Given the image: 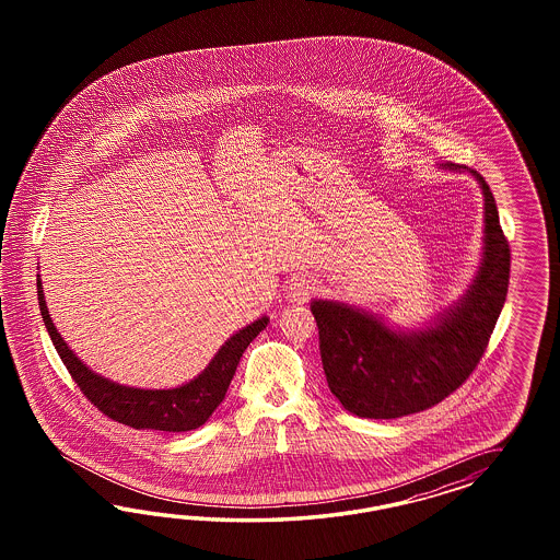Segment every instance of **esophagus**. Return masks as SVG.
<instances>
[{
    "mask_svg": "<svg viewBox=\"0 0 560 560\" xmlns=\"http://www.w3.org/2000/svg\"><path fill=\"white\" fill-rule=\"evenodd\" d=\"M318 291V283L312 279V277H305L300 275L291 281L289 285V298L295 302V304H305L314 293Z\"/></svg>",
    "mask_w": 560,
    "mask_h": 560,
    "instance_id": "34e87169",
    "label": "esophagus"
}]
</instances>
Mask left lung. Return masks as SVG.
Masks as SVG:
<instances>
[{"label": "left lung", "mask_w": 560, "mask_h": 560, "mask_svg": "<svg viewBox=\"0 0 560 560\" xmlns=\"http://www.w3.org/2000/svg\"><path fill=\"white\" fill-rule=\"evenodd\" d=\"M472 174L485 195V256L466 298L440 323L400 335L347 305L323 300L310 305L328 388L357 417L398 419L440 405L470 377L489 347L508 298L511 250L491 188L476 170Z\"/></svg>", "instance_id": "8db88e82"}]
</instances>
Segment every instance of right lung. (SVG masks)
Returning <instances> with one entry per match:
<instances>
[{
	"label": "right lung",
	"mask_w": 560,
	"mask_h": 560,
	"mask_svg": "<svg viewBox=\"0 0 560 560\" xmlns=\"http://www.w3.org/2000/svg\"><path fill=\"white\" fill-rule=\"evenodd\" d=\"M36 293H38V307L47 326V332L63 365L68 368L69 375L78 384V388L94 407L101 410L102 415L133 429L180 433V431L201 427L225 398V392L230 388V382L236 373L240 357L256 339V335L269 324V318L262 316L260 320L242 328L221 347L220 353L213 357L207 370L185 386L172 388V390H139V388L119 386L115 382H108L106 377L90 372L84 363L73 355L68 342H63L61 335L52 326L51 316L45 304V295H43V285L38 279H36Z\"/></svg>",
	"instance_id": "1"
}]
</instances>
